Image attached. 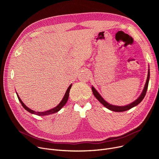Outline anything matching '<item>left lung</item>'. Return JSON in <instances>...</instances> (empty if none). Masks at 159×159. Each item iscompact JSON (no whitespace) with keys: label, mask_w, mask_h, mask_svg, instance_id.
Wrapping results in <instances>:
<instances>
[{"label":"left lung","mask_w":159,"mask_h":159,"mask_svg":"<svg viewBox=\"0 0 159 159\" xmlns=\"http://www.w3.org/2000/svg\"><path fill=\"white\" fill-rule=\"evenodd\" d=\"M149 70H148V77H147V80H146V84L144 88L142 94L140 95V96L135 101H134L133 102H132L130 104H128L127 106H113L111 105L110 104H108L107 102H106L103 99V98L100 95V94L97 92V90L92 86L91 87V89H92V91H93V93L94 95V96L97 98V99L98 101L102 103L106 107H107V109H109L110 110L113 111H116V112H122V111H127L131 108L133 107L134 106H136L137 105H138L142 101H143V98H144L146 93V91L148 89V83H149Z\"/></svg>","instance_id":"8db88e82"}]
</instances>
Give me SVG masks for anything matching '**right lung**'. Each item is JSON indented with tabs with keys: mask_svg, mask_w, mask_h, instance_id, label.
Masks as SVG:
<instances>
[{
	"mask_svg": "<svg viewBox=\"0 0 159 159\" xmlns=\"http://www.w3.org/2000/svg\"><path fill=\"white\" fill-rule=\"evenodd\" d=\"M71 86H72V84H71V85L69 86V88H68V89L66 90V93H65V95H64V98H62V101L60 102L59 104H58L57 106H56L55 107H54L53 109H52V110L46 111H44V112H36V111H33V110H30L29 107H28L26 105H25V104L22 102V101H21V99H20V97H19V95H18L17 93H16V95H17V97H18V98H19V100L20 102L21 103L22 106H23V107L24 108L25 110H27L28 112H30V113H32V114H35V115H39V116H44V115H50V114H53V113H55L58 111H59V110L61 109V108L66 104L67 101H68V100L69 94H70V89H71Z\"/></svg>",
	"mask_w": 159,
	"mask_h": 159,
	"instance_id": "right-lung-1",
	"label": "right lung"
}]
</instances>
